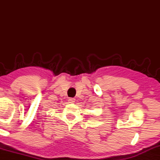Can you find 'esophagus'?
Masks as SVG:
<instances>
[{"mask_svg":"<svg viewBox=\"0 0 160 160\" xmlns=\"http://www.w3.org/2000/svg\"><path fill=\"white\" fill-rule=\"evenodd\" d=\"M75 102V98H69L68 99V102L69 103H74Z\"/></svg>","mask_w":160,"mask_h":160,"instance_id":"1","label":"esophagus"}]
</instances>
